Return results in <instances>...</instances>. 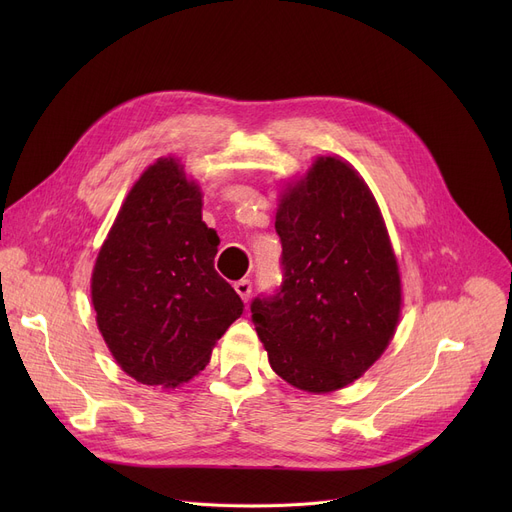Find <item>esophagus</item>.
<instances>
[{"mask_svg": "<svg viewBox=\"0 0 512 512\" xmlns=\"http://www.w3.org/2000/svg\"><path fill=\"white\" fill-rule=\"evenodd\" d=\"M234 290L238 292V297L247 303L249 297H251V292H253V284H251V280H238L234 284Z\"/></svg>", "mask_w": 512, "mask_h": 512, "instance_id": "34e87169", "label": "esophagus"}]
</instances>
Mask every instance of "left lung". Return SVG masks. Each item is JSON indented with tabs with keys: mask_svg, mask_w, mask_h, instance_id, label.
<instances>
[{
	"mask_svg": "<svg viewBox=\"0 0 512 512\" xmlns=\"http://www.w3.org/2000/svg\"><path fill=\"white\" fill-rule=\"evenodd\" d=\"M282 284L251 303L272 369L305 392L355 382L382 357L400 317V274L365 180L317 157L276 213Z\"/></svg>",
	"mask_w": 512,
	"mask_h": 512,
	"instance_id": "1",
	"label": "left lung"
}]
</instances>
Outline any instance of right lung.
<instances>
[{"label": "right lung", "instance_id": "1", "mask_svg": "<svg viewBox=\"0 0 512 512\" xmlns=\"http://www.w3.org/2000/svg\"><path fill=\"white\" fill-rule=\"evenodd\" d=\"M201 205L180 161L159 157L130 188L93 267L99 332L122 371L147 386L193 380L245 309L215 272L220 238Z\"/></svg>", "mask_w": 512, "mask_h": 512}]
</instances>
